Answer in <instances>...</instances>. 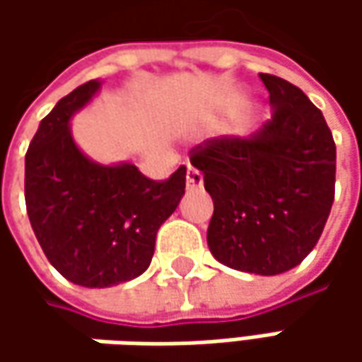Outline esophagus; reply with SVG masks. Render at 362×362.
<instances>
[{
  "instance_id": "1",
  "label": "esophagus",
  "mask_w": 362,
  "mask_h": 362,
  "mask_svg": "<svg viewBox=\"0 0 362 362\" xmlns=\"http://www.w3.org/2000/svg\"><path fill=\"white\" fill-rule=\"evenodd\" d=\"M203 185V175L189 165L187 169V189H199Z\"/></svg>"
}]
</instances>
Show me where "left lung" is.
Listing matches in <instances>:
<instances>
[{
  "instance_id": "left-lung-1",
  "label": "left lung",
  "mask_w": 362,
  "mask_h": 362,
  "mask_svg": "<svg viewBox=\"0 0 362 362\" xmlns=\"http://www.w3.org/2000/svg\"><path fill=\"white\" fill-rule=\"evenodd\" d=\"M272 117L250 136L193 148L214 199L207 245L233 270L276 276L313 252L334 202L337 146L322 112L298 86L259 74Z\"/></svg>"
}]
</instances>
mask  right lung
<instances>
[{"label":"right lung","instance_id":"add662e5","mask_svg":"<svg viewBox=\"0 0 362 362\" xmlns=\"http://www.w3.org/2000/svg\"><path fill=\"white\" fill-rule=\"evenodd\" d=\"M103 86L90 80L40 122L25 153V207L49 264L84 288L129 282L148 268L157 231L185 195L187 169L146 179L132 163L100 165L76 145L70 120Z\"/></svg>","mask_w":362,"mask_h":362}]
</instances>
